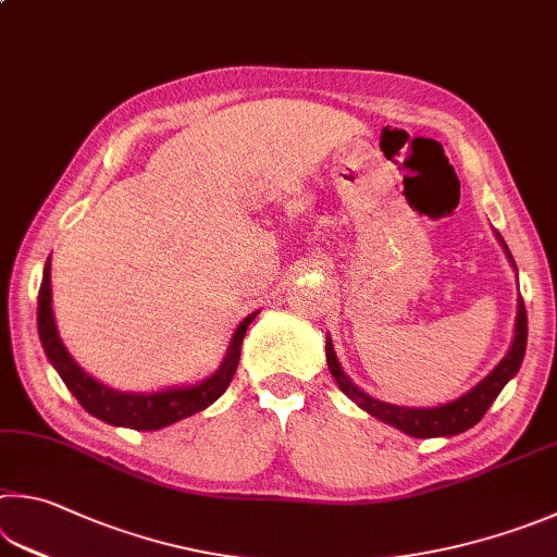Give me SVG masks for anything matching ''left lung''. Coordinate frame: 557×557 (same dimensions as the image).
Instances as JSON below:
<instances>
[{"label":"left lung","instance_id":"8db88e82","mask_svg":"<svg viewBox=\"0 0 557 557\" xmlns=\"http://www.w3.org/2000/svg\"><path fill=\"white\" fill-rule=\"evenodd\" d=\"M502 248L507 250V256L513 265V258L504 244V238L497 234ZM517 268V265H513ZM525 336H529V319H525V307L523 299H519V311H517V329H513V343L507 356L494 368L487 377H484L478 387H472L468 394H462L455 401L441 404V407L433 409H409V407H397V404H387L380 399H372L370 394L362 392L360 387H356L348 377L346 372L341 370V362L333 352V343L326 336V360H329V370L333 380L338 382L341 392L350 397L352 401L358 404L360 409H366L372 417L389 423V426L399 429L407 433V436L413 438H438V436H458V433L472 429L484 413H487L490 404L499 397V392L504 389L513 375H517L521 362H523V352H525Z\"/></svg>","mask_w":557,"mask_h":557}]
</instances>
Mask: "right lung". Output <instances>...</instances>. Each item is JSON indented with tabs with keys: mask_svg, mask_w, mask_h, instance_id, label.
Segmentation results:
<instances>
[{
	"mask_svg": "<svg viewBox=\"0 0 557 557\" xmlns=\"http://www.w3.org/2000/svg\"><path fill=\"white\" fill-rule=\"evenodd\" d=\"M256 317L258 311H252L238 323L234 338H231V346L226 350V358L211 377L197 384H187V387H170L150 394L119 392L107 387L102 382H97L95 377H89L73 360V356H70L63 341H60L53 317V295H50V260L44 268V282H40L38 292V336L40 343H44L50 366L58 370L60 377H63L65 387L75 394V399L83 404V409L92 413L99 421L111 423V426H126L136 431L165 429L170 423L187 419L191 413L207 409L209 404H214L221 394L226 392L231 380L236 375L240 343H244L250 321Z\"/></svg>",
	"mask_w": 557,
	"mask_h": 557,
	"instance_id": "add662e5",
	"label": "right lung"
}]
</instances>
